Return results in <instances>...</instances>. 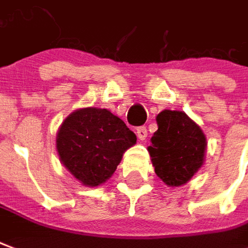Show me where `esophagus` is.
Returning a JSON list of instances; mask_svg holds the SVG:
<instances>
[{
	"label": "esophagus",
	"mask_w": 248,
	"mask_h": 248,
	"mask_svg": "<svg viewBox=\"0 0 248 248\" xmlns=\"http://www.w3.org/2000/svg\"><path fill=\"white\" fill-rule=\"evenodd\" d=\"M147 129L144 127V126H140L137 129V137L139 138V140H144V139L147 138Z\"/></svg>",
	"instance_id": "esophagus-1"
}]
</instances>
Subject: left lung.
Returning a JSON list of instances; mask_svg holds the SVG:
<instances>
[{
    "mask_svg": "<svg viewBox=\"0 0 248 248\" xmlns=\"http://www.w3.org/2000/svg\"><path fill=\"white\" fill-rule=\"evenodd\" d=\"M148 152L155 173L168 186L186 184L201 168L206 138L199 124L184 111L163 110Z\"/></svg>",
    "mask_w": 248,
    "mask_h": 248,
    "instance_id": "8db88e82",
    "label": "left lung"
}]
</instances>
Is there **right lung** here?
Instances as JSON below:
<instances>
[{"mask_svg":"<svg viewBox=\"0 0 248 248\" xmlns=\"http://www.w3.org/2000/svg\"><path fill=\"white\" fill-rule=\"evenodd\" d=\"M137 135L108 109L84 108L64 119L56 135L63 166L87 186L105 183Z\"/></svg>","mask_w":248,"mask_h":248,"instance_id":"obj_1","label":"right lung"}]
</instances>
